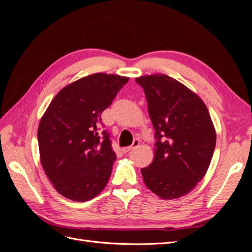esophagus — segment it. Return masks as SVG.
Wrapping results in <instances>:
<instances>
[{
  "label": "esophagus",
  "mask_w": 252,
  "mask_h": 252,
  "mask_svg": "<svg viewBox=\"0 0 252 252\" xmlns=\"http://www.w3.org/2000/svg\"><path fill=\"white\" fill-rule=\"evenodd\" d=\"M140 145V140L139 139H135L134 141H133V143H132V145L131 146H128V147H124L123 149H122V151L124 152V154H126V152H128V151H130L131 149H133V148H136Z\"/></svg>",
  "instance_id": "obj_1"
}]
</instances>
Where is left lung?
Masks as SVG:
<instances>
[{"label": "left lung", "mask_w": 252, "mask_h": 252, "mask_svg": "<svg viewBox=\"0 0 252 252\" xmlns=\"http://www.w3.org/2000/svg\"><path fill=\"white\" fill-rule=\"evenodd\" d=\"M144 89L156 130L155 158L142 168L145 185L164 200L189 193L208 170L217 133L202 98L162 73L135 79Z\"/></svg>", "instance_id": "obj_1"}]
</instances>
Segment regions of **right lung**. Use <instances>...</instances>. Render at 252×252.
Listing matches in <instances>:
<instances>
[{"mask_svg":"<svg viewBox=\"0 0 252 252\" xmlns=\"http://www.w3.org/2000/svg\"><path fill=\"white\" fill-rule=\"evenodd\" d=\"M127 77L94 73L61 89L37 128L40 161L57 191L86 202L107 185L117 159L101 114L111 105Z\"/></svg>","mask_w":252,"mask_h":252,"instance_id":"obj_1","label":"right lung"}]
</instances>
